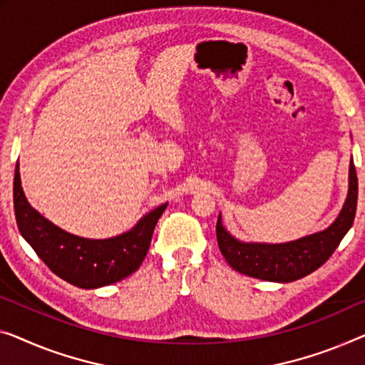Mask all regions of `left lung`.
<instances>
[{"label":"left lung","mask_w":365,"mask_h":365,"mask_svg":"<svg viewBox=\"0 0 365 365\" xmlns=\"http://www.w3.org/2000/svg\"><path fill=\"white\" fill-rule=\"evenodd\" d=\"M357 208V173L349 164V190L339 216L328 230L284 244L241 242L225 230L221 215L216 222V237L221 254L239 274L269 282H293L312 274L328 260L342 237L351 230Z\"/></svg>","instance_id":"obj_1"}]
</instances>
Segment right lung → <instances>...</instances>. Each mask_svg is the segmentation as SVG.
Here are the masks:
<instances>
[{
    "instance_id": "right-lung-1",
    "label": "right lung",
    "mask_w": 365,
    "mask_h": 365,
    "mask_svg": "<svg viewBox=\"0 0 365 365\" xmlns=\"http://www.w3.org/2000/svg\"><path fill=\"white\" fill-rule=\"evenodd\" d=\"M14 215L21 235L53 274L80 288H98L126 279L143 264L152 232L167 208L160 205L128 232L110 239H85L52 225L29 205L14 170Z\"/></svg>"
}]
</instances>
